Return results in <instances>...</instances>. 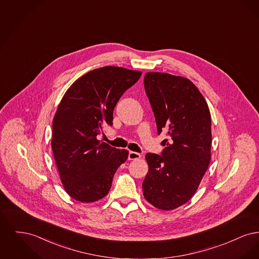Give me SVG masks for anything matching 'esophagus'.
<instances>
[{
  "label": "esophagus",
  "instance_id": "esophagus-1",
  "mask_svg": "<svg viewBox=\"0 0 259 259\" xmlns=\"http://www.w3.org/2000/svg\"><path fill=\"white\" fill-rule=\"evenodd\" d=\"M142 157V155L138 152L135 151H129V154H128V159L129 160H136V159H140Z\"/></svg>",
  "mask_w": 259,
  "mask_h": 259
}]
</instances>
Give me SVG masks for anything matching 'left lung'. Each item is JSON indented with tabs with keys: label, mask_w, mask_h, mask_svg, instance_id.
Masks as SVG:
<instances>
[{
	"label": "left lung",
	"mask_w": 259,
	"mask_h": 259,
	"mask_svg": "<svg viewBox=\"0 0 259 259\" xmlns=\"http://www.w3.org/2000/svg\"><path fill=\"white\" fill-rule=\"evenodd\" d=\"M157 132L169 141L161 155L148 153L143 193L153 207L172 210L195 194L210 161L211 122L208 104L195 84L179 75L148 72L144 78Z\"/></svg>",
	"instance_id": "left-lung-1"
}]
</instances>
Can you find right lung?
I'll use <instances>...</instances> for the list:
<instances>
[{
	"instance_id": "right-lung-1",
	"label": "right lung",
	"mask_w": 259,
	"mask_h": 259,
	"mask_svg": "<svg viewBox=\"0 0 259 259\" xmlns=\"http://www.w3.org/2000/svg\"><path fill=\"white\" fill-rule=\"evenodd\" d=\"M142 72L107 66L77 78L64 94L52 121L51 148L66 192L76 201L105 197L129 151L97 139L112 124L113 109Z\"/></svg>"
}]
</instances>
